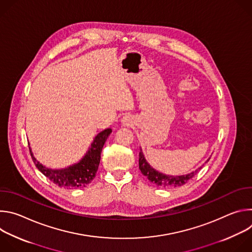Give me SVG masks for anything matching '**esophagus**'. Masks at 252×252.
Masks as SVG:
<instances>
[{
    "instance_id": "34e87169",
    "label": "esophagus",
    "mask_w": 252,
    "mask_h": 252,
    "mask_svg": "<svg viewBox=\"0 0 252 252\" xmlns=\"http://www.w3.org/2000/svg\"><path fill=\"white\" fill-rule=\"evenodd\" d=\"M122 123L124 126H129L132 125V120L129 118V117H125L123 118L122 120Z\"/></svg>"
}]
</instances>
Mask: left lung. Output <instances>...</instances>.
Masks as SVG:
<instances>
[{"mask_svg":"<svg viewBox=\"0 0 252 252\" xmlns=\"http://www.w3.org/2000/svg\"><path fill=\"white\" fill-rule=\"evenodd\" d=\"M207 160H209V158ZM138 164H139V169L141 173L145 176H147L151 183L162 189H172V188H177V187H182L186 185L189 179H191L196 174V172L201 168L200 166L198 169L184 175H175V176L166 175L152 167V165L146 160L141 149L138 156Z\"/></svg>","mask_w":252,"mask_h":252,"instance_id":"left-lung-1","label":"left lung"}]
</instances>
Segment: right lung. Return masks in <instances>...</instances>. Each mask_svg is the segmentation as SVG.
<instances>
[{"label":"right lung","instance_id":"obj_1","mask_svg":"<svg viewBox=\"0 0 252 252\" xmlns=\"http://www.w3.org/2000/svg\"><path fill=\"white\" fill-rule=\"evenodd\" d=\"M112 132V128H106L94 138L85 157L78 162L62 169H52L44 166L33 157L31 148L30 153L37 168L55 185L63 189H83L91 184L97 171L100 154L104 142Z\"/></svg>","mask_w":252,"mask_h":252}]
</instances>
